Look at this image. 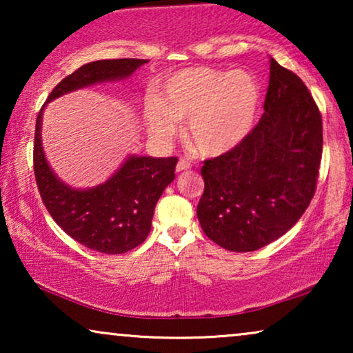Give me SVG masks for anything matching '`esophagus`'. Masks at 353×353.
<instances>
[{
	"instance_id": "obj_1",
	"label": "esophagus",
	"mask_w": 353,
	"mask_h": 353,
	"mask_svg": "<svg viewBox=\"0 0 353 353\" xmlns=\"http://www.w3.org/2000/svg\"><path fill=\"white\" fill-rule=\"evenodd\" d=\"M188 168H191V162L188 159H180L176 163V172H185Z\"/></svg>"
}]
</instances>
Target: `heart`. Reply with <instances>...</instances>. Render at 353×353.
Segmentation results:
<instances>
[{
    "label": "heart",
    "instance_id": "b5f03b06",
    "mask_svg": "<svg viewBox=\"0 0 353 353\" xmlns=\"http://www.w3.org/2000/svg\"><path fill=\"white\" fill-rule=\"evenodd\" d=\"M259 105V83L248 72L188 67L162 81L159 99L144 105V119L159 139L173 137L176 122L186 120L188 141L204 156H220L244 141Z\"/></svg>",
    "mask_w": 353,
    "mask_h": 353
}]
</instances>
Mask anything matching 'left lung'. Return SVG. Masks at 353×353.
<instances>
[{
  "label": "left lung",
  "instance_id": "1",
  "mask_svg": "<svg viewBox=\"0 0 353 353\" xmlns=\"http://www.w3.org/2000/svg\"><path fill=\"white\" fill-rule=\"evenodd\" d=\"M265 112L245 139L201 168L197 219L209 239L233 252L276 241L310 205L323 152L320 109L305 83L270 61Z\"/></svg>",
  "mask_w": 353,
  "mask_h": 353
}]
</instances>
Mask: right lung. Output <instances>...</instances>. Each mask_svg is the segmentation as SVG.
Segmentation results:
<instances>
[{"instance_id":"obj_1","label":"right lung","mask_w":353,"mask_h":353,"mask_svg":"<svg viewBox=\"0 0 353 353\" xmlns=\"http://www.w3.org/2000/svg\"><path fill=\"white\" fill-rule=\"evenodd\" d=\"M146 59H105L81 65L54 86L46 103L99 81L132 75ZM40 109L33 143V170L41 201L57 225L85 248L125 254L144 243L159 197L175 178L176 157H128L103 185L72 190L56 178L41 148Z\"/></svg>"}]
</instances>
